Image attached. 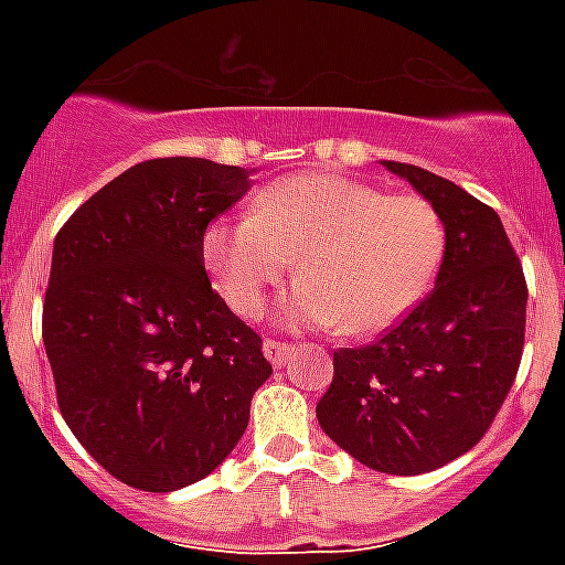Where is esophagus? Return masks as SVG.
I'll return each instance as SVG.
<instances>
[{"mask_svg": "<svg viewBox=\"0 0 565 565\" xmlns=\"http://www.w3.org/2000/svg\"><path fill=\"white\" fill-rule=\"evenodd\" d=\"M292 349H296L292 343H281V340H264V354H266V361L273 363V366H284V363H287V358L292 354Z\"/></svg>", "mask_w": 565, "mask_h": 565, "instance_id": "esophagus-1", "label": "esophagus"}]
</instances>
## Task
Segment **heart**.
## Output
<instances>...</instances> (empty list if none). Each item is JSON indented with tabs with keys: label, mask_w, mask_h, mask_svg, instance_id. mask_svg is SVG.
I'll return each instance as SVG.
<instances>
[{
	"label": "heart",
	"mask_w": 565,
	"mask_h": 565,
	"mask_svg": "<svg viewBox=\"0 0 565 565\" xmlns=\"http://www.w3.org/2000/svg\"><path fill=\"white\" fill-rule=\"evenodd\" d=\"M446 228L416 193L384 195L337 172H310L269 184L248 216L204 228L202 257L234 313L255 317L266 292L301 281L281 301L284 326H340L372 337L404 319L437 278Z\"/></svg>",
	"instance_id": "obj_1"
}]
</instances>
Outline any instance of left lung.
I'll use <instances>...</instances> for the list:
<instances>
[{"label":"left lung","mask_w":565,"mask_h":565,"mask_svg":"<svg viewBox=\"0 0 565 565\" xmlns=\"http://www.w3.org/2000/svg\"><path fill=\"white\" fill-rule=\"evenodd\" d=\"M437 207L446 252L434 290L381 340L337 349L317 419L358 463L422 475L478 446L513 386L527 287L499 213L455 181L381 161Z\"/></svg>","instance_id":"left-lung-1"}]
</instances>
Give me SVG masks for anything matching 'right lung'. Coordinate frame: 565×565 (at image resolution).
I'll use <instances>...</instances> for the list:
<instances>
[{"label": "right lung", "mask_w": 565, "mask_h": 565, "mask_svg": "<svg viewBox=\"0 0 565 565\" xmlns=\"http://www.w3.org/2000/svg\"><path fill=\"white\" fill-rule=\"evenodd\" d=\"M248 175L204 158L143 161L57 231L43 301L57 407L93 460L135 490L211 475L273 375L202 257L207 222L246 195Z\"/></svg>", "instance_id": "add662e5"}]
</instances>
